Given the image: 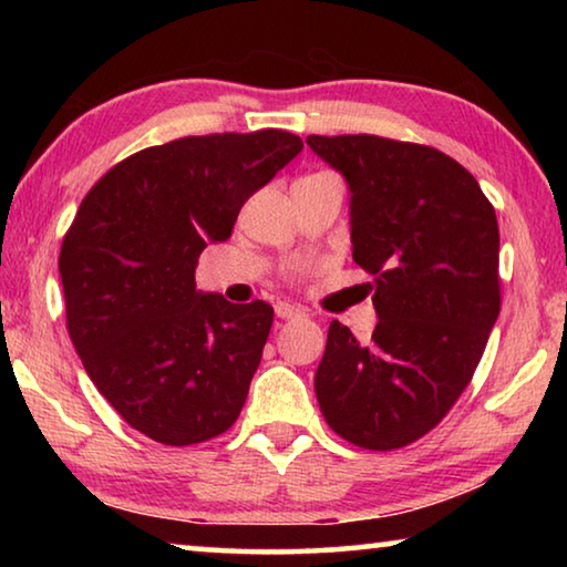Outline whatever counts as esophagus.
<instances>
[{
  "label": "esophagus",
  "mask_w": 567,
  "mask_h": 567,
  "mask_svg": "<svg viewBox=\"0 0 567 567\" xmlns=\"http://www.w3.org/2000/svg\"><path fill=\"white\" fill-rule=\"evenodd\" d=\"M275 315L280 320H295V318H302V310L297 305H290V302H277L275 305Z\"/></svg>",
  "instance_id": "obj_1"
}]
</instances>
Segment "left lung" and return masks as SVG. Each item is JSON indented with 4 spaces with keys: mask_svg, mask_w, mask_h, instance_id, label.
I'll use <instances>...</instances> for the list:
<instances>
[{
    "mask_svg": "<svg viewBox=\"0 0 567 567\" xmlns=\"http://www.w3.org/2000/svg\"><path fill=\"white\" fill-rule=\"evenodd\" d=\"M307 145L348 185L352 260L372 275L378 312L362 342L330 322L315 395L348 443L402 447L453 408L501 315L495 209L440 150L375 134Z\"/></svg>",
    "mask_w": 567,
    "mask_h": 567,
    "instance_id": "1",
    "label": "left lung"
}]
</instances>
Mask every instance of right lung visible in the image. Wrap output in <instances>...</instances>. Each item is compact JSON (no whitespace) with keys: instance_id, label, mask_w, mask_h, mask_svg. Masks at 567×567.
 Wrapping results in <instances>:
<instances>
[{"instance_id":"obj_1","label":"right lung","mask_w":567,"mask_h":567,"mask_svg":"<svg viewBox=\"0 0 567 567\" xmlns=\"http://www.w3.org/2000/svg\"><path fill=\"white\" fill-rule=\"evenodd\" d=\"M300 152L282 130L182 137L122 159L82 199L60 252L66 328L142 435L195 445L237 420L275 312L197 290V257Z\"/></svg>"}]
</instances>
